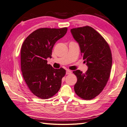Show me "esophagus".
I'll return each mask as SVG.
<instances>
[{
    "mask_svg": "<svg viewBox=\"0 0 127 127\" xmlns=\"http://www.w3.org/2000/svg\"><path fill=\"white\" fill-rule=\"evenodd\" d=\"M72 73V71L70 70H66V75H69V74H71Z\"/></svg>",
    "mask_w": 127,
    "mask_h": 127,
    "instance_id": "1",
    "label": "esophagus"
}]
</instances>
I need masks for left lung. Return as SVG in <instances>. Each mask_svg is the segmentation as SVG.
I'll return each mask as SVG.
<instances>
[{"instance_id":"8db88e82","label":"left lung","mask_w":127,"mask_h":127,"mask_svg":"<svg viewBox=\"0 0 127 127\" xmlns=\"http://www.w3.org/2000/svg\"><path fill=\"white\" fill-rule=\"evenodd\" d=\"M71 33L79 44L88 69L73 71L77 81L74 90L84 99H92L103 91L108 81L112 58L109 44L100 34L90 26L72 29Z\"/></svg>"}]
</instances>
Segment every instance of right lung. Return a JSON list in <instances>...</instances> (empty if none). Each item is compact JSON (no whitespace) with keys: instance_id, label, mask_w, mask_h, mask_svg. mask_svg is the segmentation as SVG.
Returning a JSON list of instances; mask_svg holds the SVG:
<instances>
[{"instance_id":"1","label":"right lung","mask_w":127,"mask_h":127,"mask_svg":"<svg viewBox=\"0 0 127 127\" xmlns=\"http://www.w3.org/2000/svg\"><path fill=\"white\" fill-rule=\"evenodd\" d=\"M67 31V28L37 29L30 34L22 44L21 64L23 76L32 93L40 98L52 97L61 87L66 70L53 68L47 64V59L51 58L53 46Z\"/></svg>"}]
</instances>
